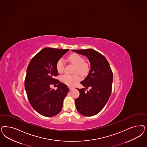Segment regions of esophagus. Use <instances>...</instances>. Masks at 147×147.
I'll return each mask as SVG.
<instances>
[{"mask_svg": "<svg viewBox=\"0 0 147 147\" xmlns=\"http://www.w3.org/2000/svg\"><path fill=\"white\" fill-rule=\"evenodd\" d=\"M69 90H72V89H74V88H72V87H69Z\"/></svg>", "mask_w": 147, "mask_h": 147, "instance_id": "34e87169", "label": "esophagus"}]
</instances>
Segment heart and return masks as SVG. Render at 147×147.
Returning a JSON list of instances; mask_svg holds the SVG:
<instances>
[{
	"label": "heart",
	"instance_id": "heart-1",
	"mask_svg": "<svg viewBox=\"0 0 147 147\" xmlns=\"http://www.w3.org/2000/svg\"><path fill=\"white\" fill-rule=\"evenodd\" d=\"M68 59L75 66V72H78L82 75H84L88 71V65L84 63V59L83 57L77 53H72L70 55ZM65 68V64L64 60L61 58L56 63V69L59 73H62ZM80 77L77 75H64L61 77V81L63 83L69 86H72L74 85L76 82L80 80Z\"/></svg>",
	"mask_w": 147,
	"mask_h": 147
}]
</instances>
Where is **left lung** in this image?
I'll list each match as a JSON object with an SVG mask.
<instances>
[{
    "label": "left lung",
    "mask_w": 147,
    "mask_h": 147,
    "mask_svg": "<svg viewBox=\"0 0 147 147\" xmlns=\"http://www.w3.org/2000/svg\"><path fill=\"white\" fill-rule=\"evenodd\" d=\"M72 51L85 56L90 63L89 74L81 82L85 88L78 89L80 96L75 100L76 109L83 116H94L103 109L109 100L111 93L113 72L105 57L95 50ZM88 87L90 90L85 92Z\"/></svg>",
    "instance_id": "8db88e82"
}]
</instances>
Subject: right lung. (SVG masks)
Masks as SVG:
<instances>
[{
	"instance_id": "right-lung-1",
	"label": "right lung",
	"mask_w": 147,
	"mask_h": 147,
	"mask_svg": "<svg viewBox=\"0 0 147 147\" xmlns=\"http://www.w3.org/2000/svg\"><path fill=\"white\" fill-rule=\"evenodd\" d=\"M69 49L46 47L32 58L27 68L25 88L30 103L38 113L52 117L62 110L63 100L69 92L64 83L55 78L58 76L57 61ZM57 84L56 90L49 85Z\"/></svg>"
}]
</instances>
